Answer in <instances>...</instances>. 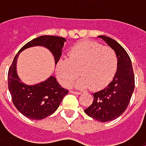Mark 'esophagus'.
<instances>
[{"mask_svg":"<svg viewBox=\"0 0 146 146\" xmlns=\"http://www.w3.org/2000/svg\"><path fill=\"white\" fill-rule=\"evenodd\" d=\"M70 93H71V94H74V95H80V94H81L80 92H78V91H73V90H70Z\"/></svg>","mask_w":146,"mask_h":146,"instance_id":"obj_1","label":"esophagus"}]
</instances>
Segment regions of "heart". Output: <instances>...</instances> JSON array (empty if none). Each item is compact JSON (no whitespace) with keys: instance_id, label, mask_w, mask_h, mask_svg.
Masks as SVG:
<instances>
[{"instance_id":"b5f03b06","label":"heart","mask_w":146,"mask_h":146,"mask_svg":"<svg viewBox=\"0 0 146 146\" xmlns=\"http://www.w3.org/2000/svg\"><path fill=\"white\" fill-rule=\"evenodd\" d=\"M117 67L118 58L112 49L92 41H81L71 48L68 59L57 62L56 73L64 87L69 86L79 73L82 78L72 86L77 89L91 87L96 90L112 80Z\"/></svg>"}]
</instances>
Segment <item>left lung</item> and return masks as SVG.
Instances as JSON below:
<instances>
[{
  "mask_svg": "<svg viewBox=\"0 0 146 146\" xmlns=\"http://www.w3.org/2000/svg\"><path fill=\"white\" fill-rule=\"evenodd\" d=\"M98 38L116 52L118 67L107 86L93 94V102L84 112L97 121L106 123L117 118L127 109L134 90V74L130 57L124 48L110 37L100 35Z\"/></svg>",
  "mask_w": 146,
  "mask_h": 146,
  "instance_id": "8db88e82",
  "label": "left lung"
}]
</instances>
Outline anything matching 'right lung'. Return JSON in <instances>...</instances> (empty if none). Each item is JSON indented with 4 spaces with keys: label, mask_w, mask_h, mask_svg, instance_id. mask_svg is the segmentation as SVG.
<instances>
[{
    "label": "right lung",
    "mask_w": 146,
    "mask_h": 146,
    "mask_svg": "<svg viewBox=\"0 0 146 146\" xmlns=\"http://www.w3.org/2000/svg\"><path fill=\"white\" fill-rule=\"evenodd\" d=\"M66 39L59 36L42 35L24 44L15 56L8 71V89L16 108L26 117L41 120L53 114L68 93L56 81L55 76H50L43 82L26 84L17 73V62L19 54L30 47L43 46L54 56L55 65L60 60Z\"/></svg>",
    "instance_id": "1"
}]
</instances>
